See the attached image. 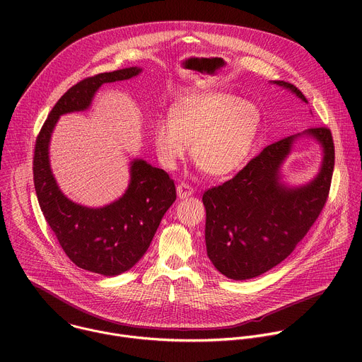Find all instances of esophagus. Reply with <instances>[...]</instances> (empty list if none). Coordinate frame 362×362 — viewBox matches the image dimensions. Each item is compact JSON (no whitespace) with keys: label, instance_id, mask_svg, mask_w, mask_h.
<instances>
[{"label":"esophagus","instance_id":"1","mask_svg":"<svg viewBox=\"0 0 362 362\" xmlns=\"http://www.w3.org/2000/svg\"><path fill=\"white\" fill-rule=\"evenodd\" d=\"M192 194H193V187L189 186L187 183H180V185L177 186V196H179L180 199H186V197H189V196H192Z\"/></svg>","mask_w":362,"mask_h":362}]
</instances>
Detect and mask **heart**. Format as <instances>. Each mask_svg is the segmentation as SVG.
<instances>
[{"instance_id": "1", "label": "heart", "mask_w": 362, "mask_h": 362, "mask_svg": "<svg viewBox=\"0 0 362 362\" xmlns=\"http://www.w3.org/2000/svg\"><path fill=\"white\" fill-rule=\"evenodd\" d=\"M259 126L252 103L226 93H194L175 103L170 120L153 124L151 140L165 168H176L190 146L192 159L206 173L223 177L246 162Z\"/></svg>"}]
</instances>
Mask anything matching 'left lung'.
Instances as JSON below:
<instances>
[{
	"label": "left lung",
	"instance_id": "1",
	"mask_svg": "<svg viewBox=\"0 0 362 362\" xmlns=\"http://www.w3.org/2000/svg\"><path fill=\"white\" fill-rule=\"evenodd\" d=\"M289 88L308 103L302 91ZM313 136L325 148L319 176L305 187L280 183L279 168L298 136ZM335 163L332 133L325 126L308 129L268 144L230 180L203 193L206 250L225 276L243 281L272 269L293 252L315 223L328 200Z\"/></svg>",
	"mask_w": 362,
	"mask_h": 362
}]
</instances>
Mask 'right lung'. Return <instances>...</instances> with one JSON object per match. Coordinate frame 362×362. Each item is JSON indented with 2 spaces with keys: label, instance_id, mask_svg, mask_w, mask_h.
<instances>
[{
  "label": "right lung",
  "instance_id": "1",
  "mask_svg": "<svg viewBox=\"0 0 362 362\" xmlns=\"http://www.w3.org/2000/svg\"><path fill=\"white\" fill-rule=\"evenodd\" d=\"M137 67L101 73L70 87L51 109L34 147V187L41 212L60 246L78 268L115 276L133 268L146 253L160 221L176 200V186L159 168L136 159L126 193L105 208L91 209L67 199L51 173L48 143L59 117L88 109L105 83L137 76Z\"/></svg>",
  "mask_w": 362,
  "mask_h": 362
}]
</instances>
